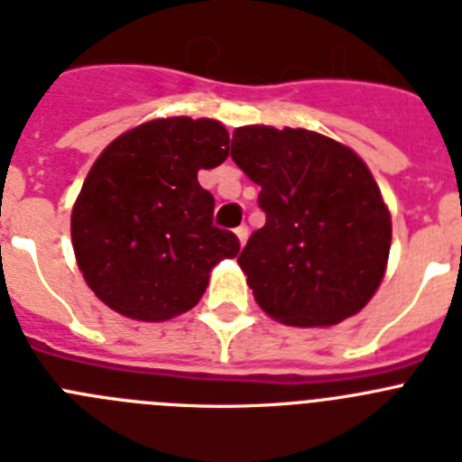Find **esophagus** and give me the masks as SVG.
<instances>
[{"label":"esophagus","instance_id":"34e87169","mask_svg":"<svg viewBox=\"0 0 462 462\" xmlns=\"http://www.w3.org/2000/svg\"><path fill=\"white\" fill-rule=\"evenodd\" d=\"M236 236H238L240 245H245L247 243V236H250V231H247V226H238L236 228Z\"/></svg>","mask_w":462,"mask_h":462}]
</instances>
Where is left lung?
Listing matches in <instances>:
<instances>
[{"mask_svg": "<svg viewBox=\"0 0 462 462\" xmlns=\"http://www.w3.org/2000/svg\"><path fill=\"white\" fill-rule=\"evenodd\" d=\"M231 159L261 187L266 224L240 252L256 303L289 326L365 308L391 250V215L354 150L308 129L238 126Z\"/></svg>", "mask_w": 462, "mask_h": 462, "instance_id": "8db88e82", "label": "left lung"}]
</instances>
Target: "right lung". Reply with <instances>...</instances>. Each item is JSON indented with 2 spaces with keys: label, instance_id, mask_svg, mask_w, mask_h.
<instances>
[{
  "label": "right lung",
  "instance_id": "right-lung-1",
  "mask_svg": "<svg viewBox=\"0 0 462 462\" xmlns=\"http://www.w3.org/2000/svg\"><path fill=\"white\" fill-rule=\"evenodd\" d=\"M226 157L228 132L206 117L145 122L99 154L73 206L71 240L88 287L110 310L138 321L178 317L199 303L212 268L238 254L196 178Z\"/></svg>",
  "mask_w": 462,
  "mask_h": 462
}]
</instances>
